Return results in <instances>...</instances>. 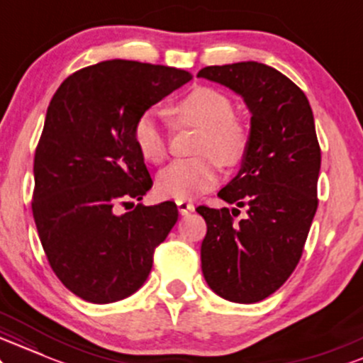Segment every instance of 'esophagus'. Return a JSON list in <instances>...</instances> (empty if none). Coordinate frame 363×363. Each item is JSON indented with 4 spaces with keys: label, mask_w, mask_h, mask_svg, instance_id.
Returning a JSON list of instances; mask_svg holds the SVG:
<instances>
[{
    "label": "esophagus",
    "mask_w": 363,
    "mask_h": 363,
    "mask_svg": "<svg viewBox=\"0 0 363 363\" xmlns=\"http://www.w3.org/2000/svg\"><path fill=\"white\" fill-rule=\"evenodd\" d=\"M177 207H178V212H180L182 216H186V214H190V212L195 211L194 203L186 202V200H177Z\"/></svg>",
    "instance_id": "esophagus-1"
}]
</instances>
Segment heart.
<instances>
[{"label":"heart","mask_w":363,"mask_h":363,"mask_svg":"<svg viewBox=\"0 0 363 363\" xmlns=\"http://www.w3.org/2000/svg\"><path fill=\"white\" fill-rule=\"evenodd\" d=\"M169 115L180 125L202 127L197 157L178 160L157 174V191L163 197L189 200L214 189L219 163L228 168L242 163L250 149V130L234 117L231 98L214 88H195L178 100ZM135 147L149 163H161L168 156V135L156 112L143 113L132 130Z\"/></svg>","instance_id":"heart-1"}]
</instances>
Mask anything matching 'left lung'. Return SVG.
<instances>
[{
    "instance_id": "left-lung-1",
    "label": "left lung",
    "mask_w": 363,
    "mask_h": 363,
    "mask_svg": "<svg viewBox=\"0 0 363 363\" xmlns=\"http://www.w3.org/2000/svg\"><path fill=\"white\" fill-rule=\"evenodd\" d=\"M197 76L233 89L251 113L248 155L217 194L236 207L197 212L207 223L200 259L208 287L253 304L291 277L316 214L321 149L313 110L304 91L267 64L208 66ZM240 206L247 216L236 221Z\"/></svg>"
}]
</instances>
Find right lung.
<instances>
[{"label":"right lung","instance_id":"1","mask_svg":"<svg viewBox=\"0 0 363 363\" xmlns=\"http://www.w3.org/2000/svg\"><path fill=\"white\" fill-rule=\"evenodd\" d=\"M191 79L138 61L98 62L62 81L33 160L32 212L47 259L72 294L110 304L139 291L178 220L174 202L138 203L152 186L132 130L146 110Z\"/></svg>","mask_w":363,"mask_h":363}]
</instances>
